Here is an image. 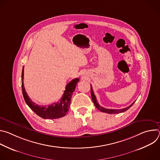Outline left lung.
Listing matches in <instances>:
<instances>
[{"label": "left lung", "mask_w": 160, "mask_h": 160, "mask_svg": "<svg viewBox=\"0 0 160 160\" xmlns=\"http://www.w3.org/2000/svg\"><path fill=\"white\" fill-rule=\"evenodd\" d=\"M90 90H91V97H92V101L95 105V106L99 110L101 111V112H106V113H109V114H118V113H120V112H125L126 111L127 109H128L135 102V101L132 104H130L129 106L125 108H123V109H107V108H103L101 106H100L99 104V103L98 102V101L96 99V98L93 92V90H92V86H91L90 85Z\"/></svg>", "instance_id": "left-lung-1"}]
</instances>
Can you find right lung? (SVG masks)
<instances>
[{"instance_id":"add662e5","label":"right lung","mask_w":160,"mask_h":160,"mask_svg":"<svg viewBox=\"0 0 160 160\" xmlns=\"http://www.w3.org/2000/svg\"><path fill=\"white\" fill-rule=\"evenodd\" d=\"M23 77L24 67H22L21 74V87L22 95H23V98L27 104L38 116L44 119H56L66 115L68 109H69L72 94L75 90L77 83L79 82V78H75L66 85L63 96L59 100V102L49 105L47 108L46 106H38L32 101L27 94L24 87Z\"/></svg>"}]
</instances>
